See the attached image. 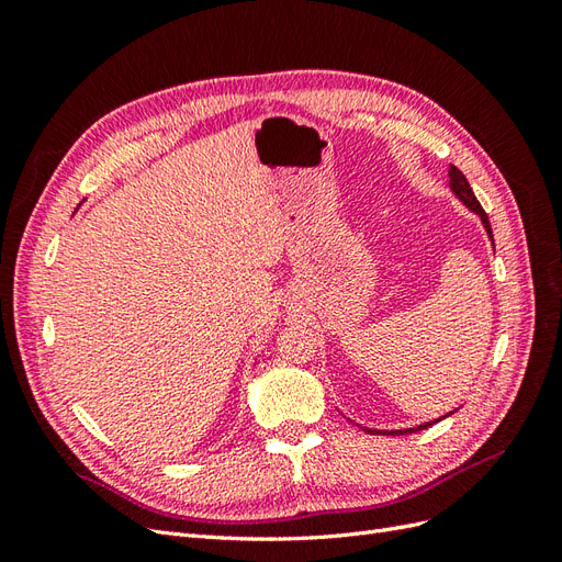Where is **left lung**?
<instances>
[{"instance_id":"1","label":"left lung","mask_w":562,"mask_h":562,"mask_svg":"<svg viewBox=\"0 0 562 562\" xmlns=\"http://www.w3.org/2000/svg\"><path fill=\"white\" fill-rule=\"evenodd\" d=\"M448 176H450V190L454 192V196H457L459 201H462L469 211H473L475 215L481 217V223H483V227H485V232H487V236H490V241H492V246H495V239H492V227H490L487 213L483 211V206H481V203H479V199H475V194H473V190H471L469 180L464 178V173L459 171L457 166H450ZM450 415H452V413H450ZM446 417H448V415H446ZM436 422H440V419H434V422H424V424H419V427H413V429H396V431H372V429H366V427H363V431H368V434H389V436H403V434H415V431L427 429V427H431V424H436Z\"/></svg>"}]
</instances>
